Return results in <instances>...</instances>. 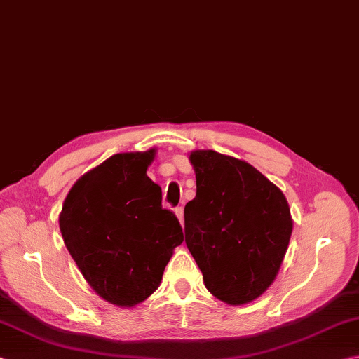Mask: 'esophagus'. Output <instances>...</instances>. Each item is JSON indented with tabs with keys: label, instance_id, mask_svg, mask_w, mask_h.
I'll return each instance as SVG.
<instances>
[{
	"label": "esophagus",
	"instance_id": "34e87169",
	"mask_svg": "<svg viewBox=\"0 0 359 359\" xmlns=\"http://www.w3.org/2000/svg\"><path fill=\"white\" fill-rule=\"evenodd\" d=\"M174 213H175V216H177V219L180 221L182 226H184V208H182V207H177V208L174 210Z\"/></svg>",
	"mask_w": 359,
	"mask_h": 359
}]
</instances>
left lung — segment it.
Wrapping results in <instances>:
<instances>
[{
	"instance_id": "1",
	"label": "left lung",
	"mask_w": 359,
	"mask_h": 359,
	"mask_svg": "<svg viewBox=\"0 0 359 359\" xmlns=\"http://www.w3.org/2000/svg\"><path fill=\"white\" fill-rule=\"evenodd\" d=\"M196 198L185 205V243L207 290L229 305L259 297L277 277L292 233L282 189L248 161L193 151Z\"/></svg>"
}]
</instances>
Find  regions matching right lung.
<instances>
[{"label":"right lung","instance_id":"add662e5","mask_svg":"<svg viewBox=\"0 0 359 359\" xmlns=\"http://www.w3.org/2000/svg\"><path fill=\"white\" fill-rule=\"evenodd\" d=\"M156 149L115 154L69 189L59 216L69 255L96 294L135 306L157 290L180 222L161 207V188L146 170Z\"/></svg>","mask_w":359,"mask_h":359}]
</instances>
